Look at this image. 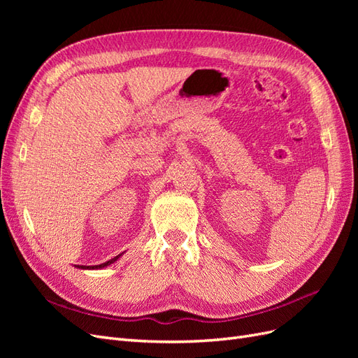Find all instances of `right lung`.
<instances>
[{"label":"right lung","instance_id":"right-lung-1","mask_svg":"<svg viewBox=\"0 0 358 358\" xmlns=\"http://www.w3.org/2000/svg\"><path fill=\"white\" fill-rule=\"evenodd\" d=\"M122 254H119V255H116L115 258H112V259H109V262H106V263H103V264H99V266H76V267H79V268H103V267H107V266H110V264H113L116 259L121 257Z\"/></svg>","mask_w":358,"mask_h":358}]
</instances>
